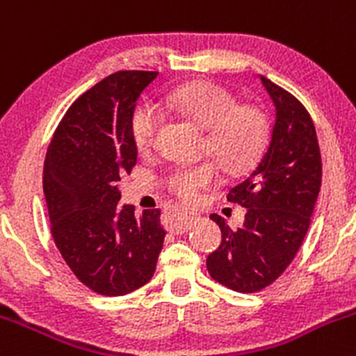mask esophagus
<instances>
[{"instance_id": "esophagus-1", "label": "esophagus", "mask_w": 356, "mask_h": 356, "mask_svg": "<svg viewBox=\"0 0 356 356\" xmlns=\"http://www.w3.org/2000/svg\"><path fill=\"white\" fill-rule=\"evenodd\" d=\"M193 219H195V212H190V211H179V218L177 219V221L173 222V225L170 226L171 229H173V232H177V233H185L186 229L190 228V226H192V222H193Z\"/></svg>"}]
</instances>
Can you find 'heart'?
<instances>
[{
    "label": "heart",
    "instance_id": "1",
    "mask_svg": "<svg viewBox=\"0 0 356 356\" xmlns=\"http://www.w3.org/2000/svg\"><path fill=\"white\" fill-rule=\"evenodd\" d=\"M168 102L193 123L209 130V151L229 173H241L257 163L269 138V122L262 109L238 104L225 87L207 80L185 83L168 96ZM159 109L152 102H140L131 118V134L140 151H149L159 134ZM219 181L214 163L181 166L168 178L171 192L186 202H195L209 186Z\"/></svg>",
    "mask_w": 356,
    "mask_h": 356
}]
</instances>
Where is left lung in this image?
<instances>
[{
	"label": "left lung",
	"mask_w": 356,
	"mask_h": 356,
	"mask_svg": "<svg viewBox=\"0 0 356 356\" xmlns=\"http://www.w3.org/2000/svg\"><path fill=\"white\" fill-rule=\"evenodd\" d=\"M276 108L270 140L257 166L228 193L247 209L245 222L232 229L218 214L221 245L209 254L207 270L222 286L255 293L273 284L295 259L310 226L322 181L317 134L305 106L260 75Z\"/></svg>",
	"instance_id": "1"
}]
</instances>
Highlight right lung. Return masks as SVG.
<instances>
[{
    "mask_svg": "<svg viewBox=\"0 0 356 356\" xmlns=\"http://www.w3.org/2000/svg\"><path fill=\"white\" fill-rule=\"evenodd\" d=\"M157 72H116L82 94L58 124L44 161L51 233L80 283L122 296L149 283L166 232L159 209L140 218L120 204L122 175L137 164L135 106Z\"/></svg>",
    "mask_w": 356,
    "mask_h": 356,
    "instance_id": "right-lung-1",
    "label": "right lung"
}]
</instances>
